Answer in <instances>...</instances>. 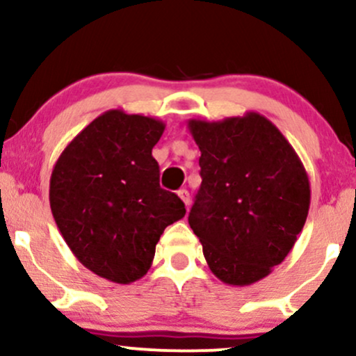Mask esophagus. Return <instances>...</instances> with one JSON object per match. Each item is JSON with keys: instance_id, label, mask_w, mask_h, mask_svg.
<instances>
[{"instance_id": "34e87169", "label": "esophagus", "mask_w": 356, "mask_h": 356, "mask_svg": "<svg viewBox=\"0 0 356 356\" xmlns=\"http://www.w3.org/2000/svg\"><path fill=\"white\" fill-rule=\"evenodd\" d=\"M177 194H179V197L182 199V202L186 204V206H189V204H191V195H189V191L181 189V191L177 192Z\"/></svg>"}]
</instances>
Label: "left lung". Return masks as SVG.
Masks as SVG:
<instances>
[{
	"mask_svg": "<svg viewBox=\"0 0 356 356\" xmlns=\"http://www.w3.org/2000/svg\"><path fill=\"white\" fill-rule=\"evenodd\" d=\"M187 127L201 150L202 177L189 226L222 283H256L283 263L303 231L312 197L303 162L256 112L192 118Z\"/></svg>",
	"mask_w": 356,
	"mask_h": 356,
	"instance_id": "8db88e82",
	"label": "left lung"
}]
</instances>
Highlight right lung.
I'll return each mask as SVG.
<instances>
[{"label": "right lung", "mask_w": 356, "mask_h": 356, "mask_svg": "<svg viewBox=\"0 0 356 356\" xmlns=\"http://www.w3.org/2000/svg\"><path fill=\"white\" fill-rule=\"evenodd\" d=\"M165 124L107 110L90 122L53 167L50 207L65 243L92 273L118 284L152 266L167 226L184 202L159 184L152 149Z\"/></svg>", "instance_id": "add662e5"}]
</instances>
